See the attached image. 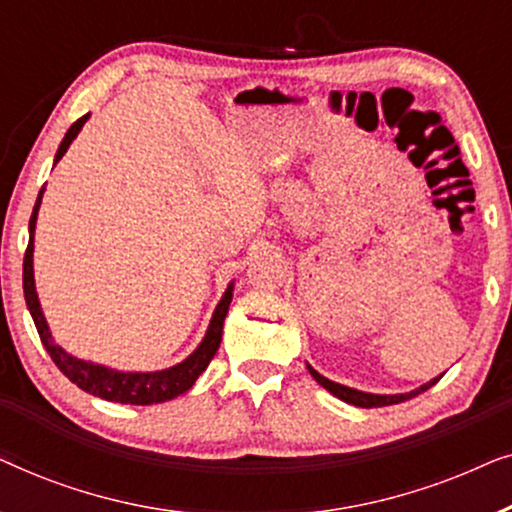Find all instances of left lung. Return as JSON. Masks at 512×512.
<instances>
[{"label": "left lung", "mask_w": 512, "mask_h": 512, "mask_svg": "<svg viewBox=\"0 0 512 512\" xmlns=\"http://www.w3.org/2000/svg\"><path fill=\"white\" fill-rule=\"evenodd\" d=\"M307 370H310V375L314 377V380H317L321 387H324L326 391H331L333 396H338L340 401H345V403H352V405H356V408H382V405H394V403H403V401H408V398H415L417 394H422V391H426V389H431L433 384H436L440 377L443 375H438V377H433L431 382H426V384H422V387L419 389H415V391H408V394H366V391H359V389H349V387H345V384H338V382H331L328 380V377H324V375H319L317 370H314L312 366H307Z\"/></svg>", "instance_id": "1"}]
</instances>
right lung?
Here are the masks:
<instances>
[{
  "label": "right lung",
  "mask_w": 512,
  "mask_h": 512,
  "mask_svg": "<svg viewBox=\"0 0 512 512\" xmlns=\"http://www.w3.org/2000/svg\"><path fill=\"white\" fill-rule=\"evenodd\" d=\"M88 116H81L72 128L67 130L65 139L60 142V149L55 153V163H60V158L65 156L69 144L74 142L76 135H79L83 123L88 121ZM41 198H44V188L39 191V198L34 202L32 216H30V242H27V251L23 258V291H25V303L27 310H30L34 326H37L39 338L44 342L46 352L51 354L55 366H58L62 373H65L69 380H72L76 387L88 391V394L100 396L104 401L114 403H130V405H153V403H165L172 401L181 394H186L188 389L193 387L195 380L205 373L209 361L214 359L216 349L221 345V333H223V319H226L230 300H233V284H228L226 293H223L221 303L216 305L212 314V321H209V328L205 338L198 345V349L184 359L177 366L156 370V373H123V370H114L107 366H100V363L76 359V356L67 354L60 345H55L51 331H48L46 317L41 312L37 286H34V265H32V254H34V228H37V214L41 207Z\"/></svg>",
  "instance_id": "1"
}]
</instances>
